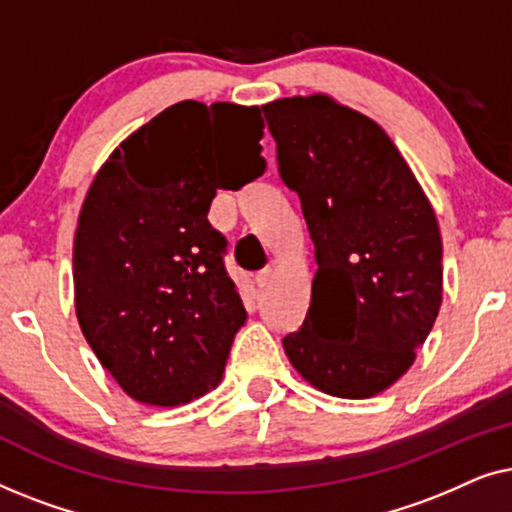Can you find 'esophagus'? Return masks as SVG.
Segmentation results:
<instances>
[{"instance_id":"esophagus-1","label":"esophagus","mask_w":512,"mask_h":512,"mask_svg":"<svg viewBox=\"0 0 512 512\" xmlns=\"http://www.w3.org/2000/svg\"><path fill=\"white\" fill-rule=\"evenodd\" d=\"M270 279H272V268H263L261 272H256L254 282H256L258 289H265V286L270 284Z\"/></svg>"}]
</instances>
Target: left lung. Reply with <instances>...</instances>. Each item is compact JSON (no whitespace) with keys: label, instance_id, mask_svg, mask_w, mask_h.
Returning <instances> with one entry per match:
<instances>
[{"label":"left lung","instance_id":"obj_1","mask_svg":"<svg viewBox=\"0 0 512 512\" xmlns=\"http://www.w3.org/2000/svg\"><path fill=\"white\" fill-rule=\"evenodd\" d=\"M263 111L317 263L310 310L284 352L324 394L370 398L405 375L438 317L436 214L373 118L328 95L284 97Z\"/></svg>","mask_w":512,"mask_h":512}]
</instances>
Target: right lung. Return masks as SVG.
<instances>
[{"mask_svg": "<svg viewBox=\"0 0 512 512\" xmlns=\"http://www.w3.org/2000/svg\"><path fill=\"white\" fill-rule=\"evenodd\" d=\"M258 107L184 100L111 153L74 235L76 317L130 398L191 403L221 382L247 321L207 221L216 188L265 172Z\"/></svg>", "mask_w": 512, "mask_h": 512, "instance_id": "1", "label": "right lung"}]
</instances>
